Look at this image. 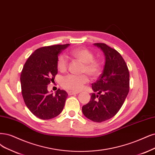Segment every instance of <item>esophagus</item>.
Here are the masks:
<instances>
[{
	"label": "esophagus",
	"instance_id": "esophagus-1",
	"mask_svg": "<svg viewBox=\"0 0 155 155\" xmlns=\"http://www.w3.org/2000/svg\"><path fill=\"white\" fill-rule=\"evenodd\" d=\"M68 95H73V94H78V92H75V91H68Z\"/></svg>",
	"mask_w": 155,
	"mask_h": 155
}]
</instances>
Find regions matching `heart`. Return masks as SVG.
I'll use <instances>...</instances> for the list:
<instances>
[{
    "instance_id": "b5f03b06",
    "label": "heart",
    "mask_w": 155,
    "mask_h": 155,
    "mask_svg": "<svg viewBox=\"0 0 155 155\" xmlns=\"http://www.w3.org/2000/svg\"><path fill=\"white\" fill-rule=\"evenodd\" d=\"M70 55L74 59L83 63L82 73H87L91 78H96L99 77L101 72V64L100 61L94 59L92 51L87 48H75L70 51ZM57 66L61 72L66 71L68 61L64 55H61L57 58ZM88 81V77L85 74L80 76L68 75L63 78L62 85L65 89L78 91L82 89Z\"/></svg>"
}]
</instances>
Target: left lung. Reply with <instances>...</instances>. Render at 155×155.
Here are the masks:
<instances>
[{
    "instance_id": "8db88e82",
    "label": "left lung",
    "mask_w": 155,
    "mask_h": 155,
    "mask_svg": "<svg viewBox=\"0 0 155 155\" xmlns=\"http://www.w3.org/2000/svg\"><path fill=\"white\" fill-rule=\"evenodd\" d=\"M94 45L104 52L105 62L98 80L92 84L94 93H91V100L82 110L87 118L101 123L115 116L124 104L129 92L130 74L117 51L105 43Z\"/></svg>"
}]
</instances>
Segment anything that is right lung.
I'll use <instances>...</instances> for the list:
<instances>
[{"label":"right lung","instance_id":"add662e5","mask_svg":"<svg viewBox=\"0 0 155 155\" xmlns=\"http://www.w3.org/2000/svg\"><path fill=\"white\" fill-rule=\"evenodd\" d=\"M69 45L39 48L30 55L23 68L20 75L23 98L29 110L39 119L55 117L64 108L68 93L58 89L54 94L47 87L57 73L59 54Z\"/></svg>","mask_w":155,"mask_h":155}]
</instances>
